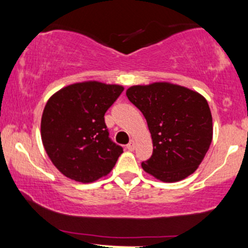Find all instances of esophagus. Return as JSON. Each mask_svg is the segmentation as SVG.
<instances>
[{"instance_id": "34e87169", "label": "esophagus", "mask_w": 248, "mask_h": 248, "mask_svg": "<svg viewBox=\"0 0 248 248\" xmlns=\"http://www.w3.org/2000/svg\"><path fill=\"white\" fill-rule=\"evenodd\" d=\"M127 149L130 150V152H133V150L135 149V141H134V140L130 141L129 143L127 144Z\"/></svg>"}]
</instances>
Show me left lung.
Returning a JSON list of instances; mask_svg holds the SVG:
<instances>
[{
    "label": "left lung",
    "mask_w": 248,
    "mask_h": 248,
    "mask_svg": "<svg viewBox=\"0 0 248 248\" xmlns=\"http://www.w3.org/2000/svg\"><path fill=\"white\" fill-rule=\"evenodd\" d=\"M127 98L146 118L153 155L143 170L162 182H178L196 171L212 141V115L206 99L189 88L169 84L138 85Z\"/></svg>",
    "instance_id": "8db88e82"
}]
</instances>
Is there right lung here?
Segmentation results:
<instances>
[{"label":"right lung","mask_w":248,"mask_h":248,"mask_svg":"<svg viewBox=\"0 0 248 248\" xmlns=\"http://www.w3.org/2000/svg\"><path fill=\"white\" fill-rule=\"evenodd\" d=\"M124 87L99 81L69 85L47 100L41 135L51 162L62 175L91 183L109 173L121 146L110 140L105 113Z\"/></svg>","instance_id":"1"}]
</instances>
